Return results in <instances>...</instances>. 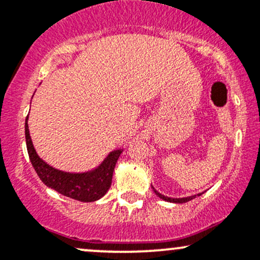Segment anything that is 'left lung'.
Segmentation results:
<instances>
[{
  "mask_svg": "<svg viewBox=\"0 0 260 260\" xmlns=\"http://www.w3.org/2000/svg\"><path fill=\"white\" fill-rule=\"evenodd\" d=\"M151 188H153V190L155 192V194H156L157 197H159V198L164 199V201H166V202H170V203H186V202L192 201V199H194L197 196H201V194H197V196L186 197V198H170V197H165L164 194H161V193L157 192V190L155 189V188H154L153 186H151Z\"/></svg>",
  "mask_w": 260,
  "mask_h": 260,
  "instance_id": "1",
  "label": "left lung"
}]
</instances>
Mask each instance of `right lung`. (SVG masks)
<instances>
[{
    "label": "right lung",
    "instance_id": "obj_1",
    "mask_svg": "<svg viewBox=\"0 0 260 260\" xmlns=\"http://www.w3.org/2000/svg\"><path fill=\"white\" fill-rule=\"evenodd\" d=\"M25 140L29 159L40 180L47 187L68 198L79 202H95L103 198L111 187L113 170L122 153V149L113 150L96 169L83 174H71L59 171L39 157L32 145L28 127V116L25 120Z\"/></svg>",
    "mask_w": 260,
    "mask_h": 260
}]
</instances>
